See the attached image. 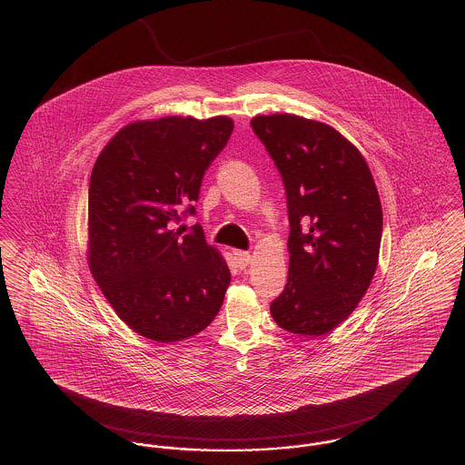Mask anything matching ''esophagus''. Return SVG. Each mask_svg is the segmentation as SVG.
I'll list each match as a JSON object with an SVG mask.
<instances>
[{
  "label": "esophagus",
  "mask_w": 465,
  "mask_h": 465,
  "mask_svg": "<svg viewBox=\"0 0 465 465\" xmlns=\"http://www.w3.org/2000/svg\"><path fill=\"white\" fill-rule=\"evenodd\" d=\"M233 258H235V262H237V265L241 266V268H245V266H249L251 263V254L247 252V251H233Z\"/></svg>",
  "instance_id": "obj_1"
}]
</instances>
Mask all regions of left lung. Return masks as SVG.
<instances>
[{
    "mask_svg": "<svg viewBox=\"0 0 465 465\" xmlns=\"http://www.w3.org/2000/svg\"><path fill=\"white\" fill-rule=\"evenodd\" d=\"M251 127L286 186L289 275L273 321L300 336L341 324L370 288L380 254L381 203L366 158L334 127L291 113Z\"/></svg>",
    "mask_w": 465,
    "mask_h": 465,
    "instance_id": "obj_1",
    "label": "left lung"
}]
</instances>
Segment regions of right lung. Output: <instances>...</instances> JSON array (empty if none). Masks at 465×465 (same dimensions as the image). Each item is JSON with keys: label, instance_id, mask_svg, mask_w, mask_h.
Returning a JSON list of instances; mask_svg holds the SVG:
<instances>
[{"label": "right lung", "instance_id": "right-lung-1", "mask_svg": "<svg viewBox=\"0 0 465 465\" xmlns=\"http://www.w3.org/2000/svg\"><path fill=\"white\" fill-rule=\"evenodd\" d=\"M233 120L163 116L120 129L97 156L89 186L92 277L133 331L174 343L205 330L222 309L230 270L193 214L200 183Z\"/></svg>", "mask_w": 465, "mask_h": 465}]
</instances>
